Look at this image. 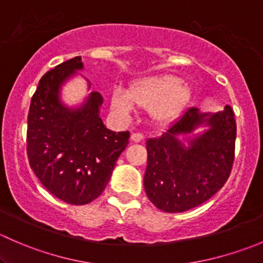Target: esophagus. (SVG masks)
I'll use <instances>...</instances> for the list:
<instances>
[{
    "instance_id": "esophagus-1",
    "label": "esophagus",
    "mask_w": 263,
    "mask_h": 263,
    "mask_svg": "<svg viewBox=\"0 0 263 263\" xmlns=\"http://www.w3.org/2000/svg\"><path fill=\"white\" fill-rule=\"evenodd\" d=\"M144 140V135L139 134V132H135L131 135V141L132 142H141Z\"/></svg>"
}]
</instances>
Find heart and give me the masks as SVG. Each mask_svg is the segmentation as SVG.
<instances>
[{
  "instance_id": "obj_1",
  "label": "heart",
  "mask_w": 263,
  "mask_h": 263,
  "mask_svg": "<svg viewBox=\"0 0 263 263\" xmlns=\"http://www.w3.org/2000/svg\"><path fill=\"white\" fill-rule=\"evenodd\" d=\"M191 89L178 76L155 75L140 79L129 86L128 92L121 89L113 91L110 107L117 116L129 119L136 107L148 109L156 123L166 124L177 119L187 105Z\"/></svg>"
}]
</instances>
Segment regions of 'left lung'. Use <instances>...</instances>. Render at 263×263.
<instances>
[{
	"label": "left lung",
	"mask_w": 263,
	"mask_h": 263,
	"mask_svg": "<svg viewBox=\"0 0 263 263\" xmlns=\"http://www.w3.org/2000/svg\"><path fill=\"white\" fill-rule=\"evenodd\" d=\"M200 126L204 131L196 134ZM235 136L229 105L216 113L188 108L160 136L146 141L148 200L165 213H183L213 197L229 178Z\"/></svg>",
	"instance_id": "1"
}]
</instances>
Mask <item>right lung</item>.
Here are the masks:
<instances>
[{
    "mask_svg": "<svg viewBox=\"0 0 263 263\" xmlns=\"http://www.w3.org/2000/svg\"><path fill=\"white\" fill-rule=\"evenodd\" d=\"M82 68L81 57H75L41 79L26 132L30 168L53 196L71 205H86L102 195L129 139L128 131L116 134L104 126L98 91L79 107L62 102L61 89Z\"/></svg>",
    "mask_w": 263,
    "mask_h": 263,
    "instance_id": "1",
    "label": "right lung"
}]
</instances>
